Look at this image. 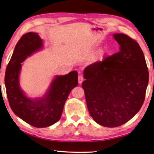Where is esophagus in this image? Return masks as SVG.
Instances as JSON below:
<instances>
[{"mask_svg": "<svg viewBox=\"0 0 154 154\" xmlns=\"http://www.w3.org/2000/svg\"><path fill=\"white\" fill-rule=\"evenodd\" d=\"M83 79H84V78H83V75H79V77H78V82H79V84L82 83V82H83Z\"/></svg>", "mask_w": 154, "mask_h": 154, "instance_id": "34e87169", "label": "esophagus"}]
</instances>
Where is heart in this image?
Masks as SVG:
<instances>
[{"mask_svg": "<svg viewBox=\"0 0 154 154\" xmlns=\"http://www.w3.org/2000/svg\"><path fill=\"white\" fill-rule=\"evenodd\" d=\"M109 52V50L107 47H104L101 49H100L98 51L96 52V54L94 56V60L95 62H101L104 59L106 56Z\"/></svg>", "mask_w": 154, "mask_h": 154, "instance_id": "1", "label": "heart"}]
</instances>
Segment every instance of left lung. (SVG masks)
Returning a JSON list of instances; mask_svg holds the SVG:
<instances>
[{
    "label": "left lung",
    "mask_w": 154,
    "mask_h": 154,
    "mask_svg": "<svg viewBox=\"0 0 154 154\" xmlns=\"http://www.w3.org/2000/svg\"><path fill=\"white\" fill-rule=\"evenodd\" d=\"M114 38L120 51L87 66L82 83L89 114L106 127H119L138 112L149 81L139 44L124 33H115Z\"/></svg>",
    "instance_id": "obj_1"
}]
</instances>
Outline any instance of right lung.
I'll return each mask as SVG.
<instances>
[{"label": "right lung", "instance_id": "1", "mask_svg": "<svg viewBox=\"0 0 154 154\" xmlns=\"http://www.w3.org/2000/svg\"><path fill=\"white\" fill-rule=\"evenodd\" d=\"M42 47V40L38 33L29 32L22 35L8 63L5 77L7 98L13 112L38 128L49 127L59 121L70 92L78 85V73L72 71L56 77L44 98L32 100L25 96L19 85L21 63Z\"/></svg>", "mask_w": 154, "mask_h": 154}]
</instances>
